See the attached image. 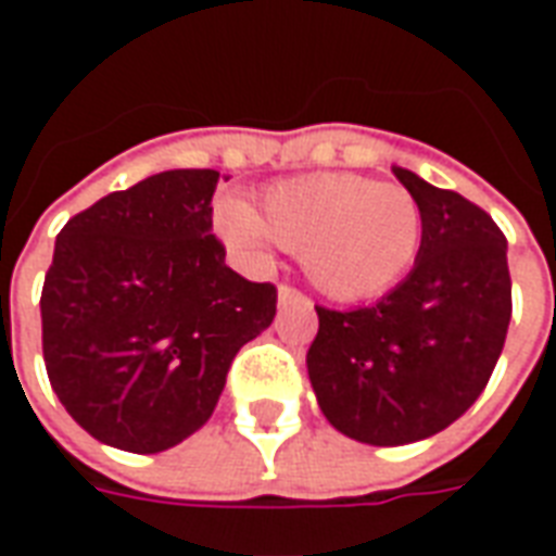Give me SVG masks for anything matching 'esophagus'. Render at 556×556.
<instances>
[{"label":"esophagus","mask_w":556,"mask_h":556,"mask_svg":"<svg viewBox=\"0 0 556 556\" xmlns=\"http://www.w3.org/2000/svg\"><path fill=\"white\" fill-rule=\"evenodd\" d=\"M303 301V294L298 289H291V286H279L277 289V303L279 306H286V303Z\"/></svg>","instance_id":"1"}]
</instances>
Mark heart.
Segmentation results:
<instances>
[{"mask_svg": "<svg viewBox=\"0 0 556 556\" xmlns=\"http://www.w3.org/2000/svg\"><path fill=\"white\" fill-rule=\"evenodd\" d=\"M217 231L253 265H267L274 250L286 247L301 253L303 270L321 294L369 301L393 289L414 265L422 211L399 184L321 172L267 187L262 211L223 199Z\"/></svg>", "mask_w": 556, "mask_h": 556, "instance_id": "heart-1", "label": "heart"}]
</instances>
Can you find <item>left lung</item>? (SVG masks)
Wrapping results in <instances>:
<instances>
[{"label": "left lung", "instance_id": "obj_1", "mask_svg": "<svg viewBox=\"0 0 556 556\" xmlns=\"http://www.w3.org/2000/svg\"><path fill=\"white\" fill-rule=\"evenodd\" d=\"M422 211L410 274L372 306H315L306 354L327 422L369 446L426 441L462 417L489 384L509 318L506 238L465 195L393 166Z\"/></svg>", "mask_w": 556, "mask_h": 556}]
</instances>
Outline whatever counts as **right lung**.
Here are the masks:
<instances>
[{"mask_svg": "<svg viewBox=\"0 0 556 556\" xmlns=\"http://www.w3.org/2000/svg\"><path fill=\"white\" fill-rule=\"evenodd\" d=\"M217 169L157 172L67 219L41 291L43 363L94 441L163 453L205 426L277 289L226 265L211 235Z\"/></svg>", "mask_w": 556, "mask_h": 556, "instance_id": "1", "label": "right lung"}]
</instances>
